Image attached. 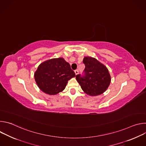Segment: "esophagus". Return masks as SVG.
Segmentation results:
<instances>
[{
    "label": "esophagus",
    "instance_id": "1",
    "mask_svg": "<svg viewBox=\"0 0 146 146\" xmlns=\"http://www.w3.org/2000/svg\"><path fill=\"white\" fill-rule=\"evenodd\" d=\"M74 72H75V74H76V75H77V74H78V71L77 70H75V71H74Z\"/></svg>",
    "mask_w": 146,
    "mask_h": 146
}]
</instances>
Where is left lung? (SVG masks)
Instances as JSON below:
<instances>
[{
	"instance_id": "8db88e82",
	"label": "left lung",
	"mask_w": 146,
	"mask_h": 146,
	"mask_svg": "<svg viewBox=\"0 0 146 146\" xmlns=\"http://www.w3.org/2000/svg\"><path fill=\"white\" fill-rule=\"evenodd\" d=\"M82 62L86 66L83 74L76 76L82 90L91 96L102 94L108 89L111 81L108 69L91 57H85Z\"/></svg>"
}]
</instances>
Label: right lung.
Listing matches in <instances>:
<instances>
[{
  "instance_id": "1",
  "label": "right lung",
  "mask_w": 146,
  "mask_h": 146,
  "mask_svg": "<svg viewBox=\"0 0 146 146\" xmlns=\"http://www.w3.org/2000/svg\"><path fill=\"white\" fill-rule=\"evenodd\" d=\"M75 76L69 64L62 58L43 62L35 73V78L39 88L49 95H56L63 91L68 80Z\"/></svg>"
}]
</instances>
